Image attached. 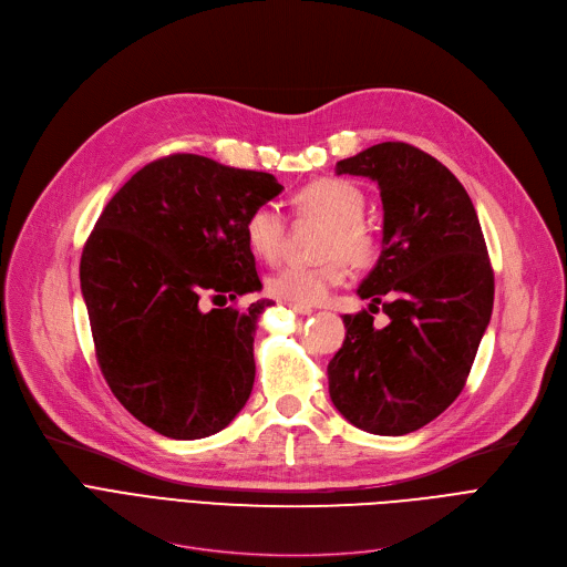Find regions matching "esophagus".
I'll list each match as a JSON object with an SVG mask.
<instances>
[{
	"label": "esophagus",
	"instance_id": "esophagus-1",
	"mask_svg": "<svg viewBox=\"0 0 567 567\" xmlns=\"http://www.w3.org/2000/svg\"><path fill=\"white\" fill-rule=\"evenodd\" d=\"M289 308H291L293 312H299V315H312V308H310V306H296V303H289Z\"/></svg>",
	"mask_w": 567,
	"mask_h": 567
}]
</instances>
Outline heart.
Here are the masks:
<instances>
[{"label": "heart", "mask_w": 567, "mask_h": 567, "mask_svg": "<svg viewBox=\"0 0 567 567\" xmlns=\"http://www.w3.org/2000/svg\"><path fill=\"white\" fill-rule=\"evenodd\" d=\"M293 212L299 216H312L329 223L323 234L321 255L317 264H287L268 278V291L276 299L315 306L321 303L329 291L347 280L349 264H368L377 255V236L363 220L365 195L359 186L344 178H317L293 195ZM248 248L274 261L285 244L287 223L276 206L261 204L248 214L246 225Z\"/></svg>", "instance_id": "b5f03b06"}]
</instances>
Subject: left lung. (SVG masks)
<instances>
[{
  "label": "left lung",
  "mask_w": 567,
  "mask_h": 567,
  "mask_svg": "<svg viewBox=\"0 0 567 567\" xmlns=\"http://www.w3.org/2000/svg\"><path fill=\"white\" fill-rule=\"evenodd\" d=\"M377 182L381 255L344 315L347 338L329 363L336 409L359 430H421L462 393L494 306V274L473 202L455 174L406 142H381L336 165ZM390 315L373 326L378 303Z\"/></svg>",
  "instance_id": "left-lung-1"
}]
</instances>
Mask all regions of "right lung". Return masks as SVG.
Here are the masks:
<instances>
[{
  "label": "right lung",
  "instance_id": "right-lung-1",
  "mask_svg": "<svg viewBox=\"0 0 567 567\" xmlns=\"http://www.w3.org/2000/svg\"><path fill=\"white\" fill-rule=\"evenodd\" d=\"M282 186L274 174L195 154L158 158L107 202L80 259L96 361L114 398L169 439L225 430L250 398L259 315L202 310L261 289L246 218Z\"/></svg>",
  "mask_w": 567,
  "mask_h": 567
}]
</instances>
